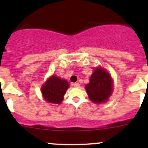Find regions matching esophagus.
Instances as JSON below:
<instances>
[{"instance_id":"34e87169","label":"esophagus","mask_w":148,"mask_h":148,"mask_svg":"<svg viewBox=\"0 0 148 148\" xmlns=\"http://www.w3.org/2000/svg\"><path fill=\"white\" fill-rule=\"evenodd\" d=\"M73 86H74V87H79V86H80V84H79L78 82H75V83H73Z\"/></svg>"}]
</instances>
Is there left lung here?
<instances>
[{
    "label": "left lung",
    "mask_w": 148,
    "mask_h": 148,
    "mask_svg": "<svg viewBox=\"0 0 148 148\" xmlns=\"http://www.w3.org/2000/svg\"><path fill=\"white\" fill-rule=\"evenodd\" d=\"M89 97L95 103L105 102L112 91V78L109 73L102 68L95 70L89 83L85 86Z\"/></svg>",
    "instance_id": "left-lung-1"
}]
</instances>
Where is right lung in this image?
Here are the masks:
<instances>
[{
  "instance_id": "add662e5",
  "label": "right lung",
  "mask_w": 148,
  "mask_h": 148,
  "mask_svg": "<svg viewBox=\"0 0 148 148\" xmlns=\"http://www.w3.org/2000/svg\"><path fill=\"white\" fill-rule=\"evenodd\" d=\"M69 86L66 80L52 76L41 87V92L46 101L53 104H60Z\"/></svg>"
}]
</instances>
